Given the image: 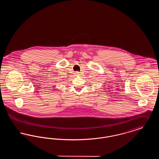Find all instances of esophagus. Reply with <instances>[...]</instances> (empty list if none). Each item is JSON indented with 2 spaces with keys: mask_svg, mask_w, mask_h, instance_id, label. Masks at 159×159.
<instances>
[{
  "mask_svg": "<svg viewBox=\"0 0 159 159\" xmlns=\"http://www.w3.org/2000/svg\"><path fill=\"white\" fill-rule=\"evenodd\" d=\"M76 74L77 76H78V75H80V73H79V72H78V71H77V72H76Z\"/></svg>",
  "mask_w": 159,
  "mask_h": 159,
  "instance_id": "esophagus-1",
  "label": "esophagus"
}]
</instances>
